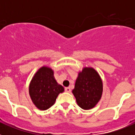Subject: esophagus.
Instances as JSON below:
<instances>
[{"label": "esophagus", "instance_id": "34e87169", "mask_svg": "<svg viewBox=\"0 0 135 135\" xmlns=\"http://www.w3.org/2000/svg\"><path fill=\"white\" fill-rule=\"evenodd\" d=\"M65 90L67 93H70V92H71V89H70V87H67V88H65Z\"/></svg>", "mask_w": 135, "mask_h": 135}]
</instances>
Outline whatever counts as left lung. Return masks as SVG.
<instances>
[{"mask_svg": "<svg viewBox=\"0 0 135 135\" xmlns=\"http://www.w3.org/2000/svg\"><path fill=\"white\" fill-rule=\"evenodd\" d=\"M72 93L80 108L89 110L95 108L103 94V82L92 67H84L78 74Z\"/></svg>", "mask_w": 135, "mask_h": 135, "instance_id": "8db88e82", "label": "left lung"}]
</instances>
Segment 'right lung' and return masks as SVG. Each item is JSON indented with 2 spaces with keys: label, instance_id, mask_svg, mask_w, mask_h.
I'll use <instances>...</instances> for the list:
<instances>
[{
  "label": "right lung",
  "instance_id": "1",
  "mask_svg": "<svg viewBox=\"0 0 135 135\" xmlns=\"http://www.w3.org/2000/svg\"><path fill=\"white\" fill-rule=\"evenodd\" d=\"M64 88L54 77L52 68L44 65L34 74L29 84V95L32 103L40 110H46L55 104Z\"/></svg>",
  "mask_w": 135,
  "mask_h": 135
}]
</instances>
